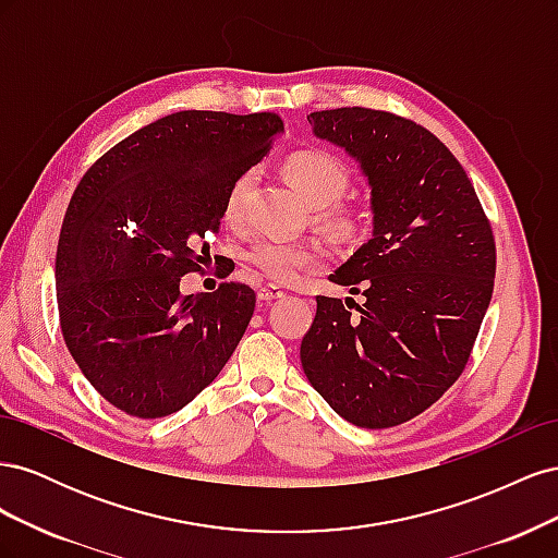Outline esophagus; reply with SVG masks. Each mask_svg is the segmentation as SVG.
I'll return each instance as SVG.
<instances>
[{
	"instance_id": "esophagus-1",
	"label": "esophagus",
	"mask_w": 558,
	"mask_h": 558,
	"mask_svg": "<svg viewBox=\"0 0 558 558\" xmlns=\"http://www.w3.org/2000/svg\"><path fill=\"white\" fill-rule=\"evenodd\" d=\"M277 298H283V289L277 283H267V286H260V289H258V300L260 302H272Z\"/></svg>"
}]
</instances>
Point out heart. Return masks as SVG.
<instances>
[{
	"label": "heart",
	"instance_id": "obj_1",
	"mask_svg": "<svg viewBox=\"0 0 558 558\" xmlns=\"http://www.w3.org/2000/svg\"><path fill=\"white\" fill-rule=\"evenodd\" d=\"M286 177L298 191V195L312 207H326L330 202L340 197L349 183L347 167L330 156L328 150L318 148H302L286 160ZM251 189V174H242L238 181L230 185L223 214L228 221H234L242 214L244 197ZM320 221L328 228L347 232L353 228V216L344 207H326L320 211ZM320 256L318 246L289 242V240H260L253 244L246 253L251 265H256L260 272H265L275 281H295L305 267L314 265Z\"/></svg>",
	"mask_w": 558,
	"mask_h": 558
}]
</instances>
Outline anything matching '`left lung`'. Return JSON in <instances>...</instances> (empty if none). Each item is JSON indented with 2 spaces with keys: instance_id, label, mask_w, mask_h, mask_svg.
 <instances>
[{
  "instance_id": "8db88e82",
  "label": "left lung",
  "mask_w": 558,
  "mask_h": 558,
  "mask_svg": "<svg viewBox=\"0 0 558 558\" xmlns=\"http://www.w3.org/2000/svg\"><path fill=\"white\" fill-rule=\"evenodd\" d=\"M307 121L361 165L373 240L330 275L365 302L349 312L316 298L302 369L349 424L391 428L463 373L494 293V232L461 162L426 128L363 107Z\"/></svg>"
}]
</instances>
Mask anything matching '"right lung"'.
Masks as SVG:
<instances>
[{
  "label": "right lung",
  "instance_id": "add662e5",
  "mask_svg": "<svg viewBox=\"0 0 558 558\" xmlns=\"http://www.w3.org/2000/svg\"><path fill=\"white\" fill-rule=\"evenodd\" d=\"M281 130L277 113L179 111L83 174L60 230L58 312L66 349L113 408L174 414L238 349L256 293L230 281L181 295L179 283L207 263L230 185Z\"/></svg>",
  "mask_w": 558,
  "mask_h": 558
}]
</instances>
